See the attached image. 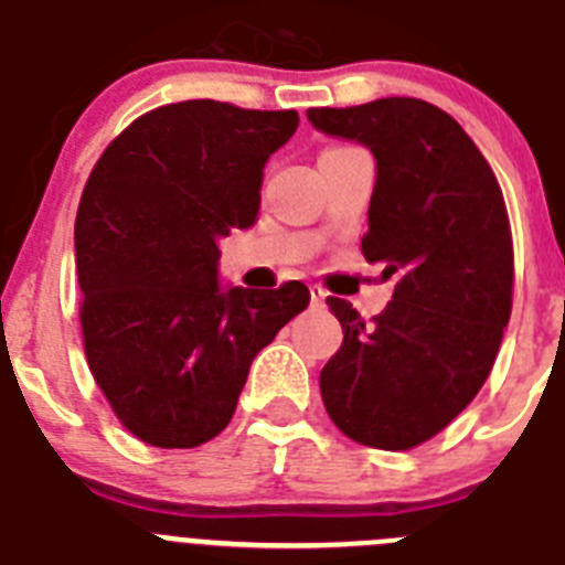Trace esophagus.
I'll return each instance as SVG.
<instances>
[{"label": "esophagus", "instance_id": "obj_1", "mask_svg": "<svg viewBox=\"0 0 565 565\" xmlns=\"http://www.w3.org/2000/svg\"><path fill=\"white\" fill-rule=\"evenodd\" d=\"M310 298H312V303H323V298H327V289L318 287V284H312V287H310Z\"/></svg>", "mask_w": 565, "mask_h": 565}]
</instances>
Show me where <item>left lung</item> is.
Instances as JSON below:
<instances>
[{
    "mask_svg": "<svg viewBox=\"0 0 565 565\" xmlns=\"http://www.w3.org/2000/svg\"><path fill=\"white\" fill-rule=\"evenodd\" d=\"M307 119L375 159L366 262H384L395 292L366 327L327 298L343 327L321 370V398L343 435L412 449L478 395L512 312V233L492 167L440 107L390 96L310 107Z\"/></svg>",
    "mask_w": 565,
    "mask_h": 565,
    "instance_id": "left-lung-1",
    "label": "left lung"
}]
</instances>
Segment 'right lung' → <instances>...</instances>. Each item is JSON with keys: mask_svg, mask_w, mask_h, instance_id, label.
<instances>
[{"mask_svg": "<svg viewBox=\"0 0 565 565\" xmlns=\"http://www.w3.org/2000/svg\"><path fill=\"white\" fill-rule=\"evenodd\" d=\"M296 127V110L179 102L136 119L93 167L76 215L85 355L145 444L215 438L253 358L310 303L301 281L264 292L218 276V242L253 227L264 164Z\"/></svg>", "mask_w": 565, "mask_h": 565, "instance_id": "right-lung-1", "label": "right lung"}]
</instances>
